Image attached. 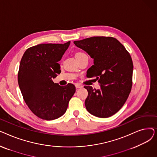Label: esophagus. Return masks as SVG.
Wrapping results in <instances>:
<instances>
[{"mask_svg":"<svg viewBox=\"0 0 157 157\" xmlns=\"http://www.w3.org/2000/svg\"><path fill=\"white\" fill-rule=\"evenodd\" d=\"M75 86H76V88H81L83 87V86L81 85L80 84H76Z\"/></svg>","mask_w":157,"mask_h":157,"instance_id":"1","label":"esophagus"}]
</instances>
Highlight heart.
Segmentation results:
<instances>
[{
    "mask_svg": "<svg viewBox=\"0 0 157 157\" xmlns=\"http://www.w3.org/2000/svg\"><path fill=\"white\" fill-rule=\"evenodd\" d=\"M85 54L82 52H78L76 53V56H79V55H85Z\"/></svg>",
    "mask_w": 157,
    "mask_h": 157,
    "instance_id": "heart-1",
    "label": "heart"
}]
</instances>
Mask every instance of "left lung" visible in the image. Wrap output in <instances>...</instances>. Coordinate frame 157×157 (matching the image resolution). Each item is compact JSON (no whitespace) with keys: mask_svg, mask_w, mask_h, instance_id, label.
<instances>
[{"mask_svg":"<svg viewBox=\"0 0 157 157\" xmlns=\"http://www.w3.org/2000/svg\"><path fill=\"white\" fill-rule=\"evenodd\" d=\"M74 43L94 59L87 74L97 77L101 86L100 90L84 86L88 93L87 111L97 117H111L124 105L132 85L133 63L129 53L112 37H92Z\"/></svg>","mask_w":157,"mask_h":157,"instance_id":"1","label":"left lung"}]
</instances>
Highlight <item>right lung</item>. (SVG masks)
<instances>
[{"label":"right lung","instance_id":"right-lung-1","mask_svg":"<svg viewBox=\"0 0 157 157\" xmlns=\"http://www.w3.org/2000/svg\"><path fill=\"white\" fill-rule=\"evenodd\" d=\"M71 42L40 44L28 48L20 64L18 81L23 99L29 109L41 119L53 120L66 112L76 87L55 83L60 74V61Z\"/></svg>","mask_w":157,"mask_h":157}]
</instances>
